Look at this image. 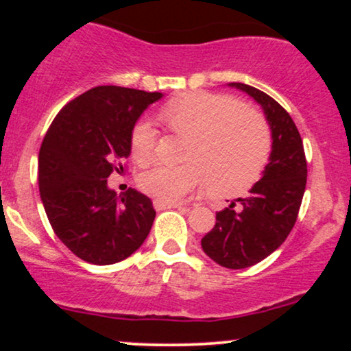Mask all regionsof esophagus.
Segmentation results:
<instances>
[{"mask_svg": "<svg viewBox=\"0 0 351 351\" xmlns=\"http://www.w3.org/2000/svg\"><path fill=\"white\" fill-rule=\"evenodd\" d=\"M153 206H155V209H158V211H162V209L183 208V204H181V203H167V201H160V199H155V201H153Z\"/></svg>", "mask_w": 351, "mask_h": 351, "instance_id": "obj_1", "label": "esophagus"}]
</instances>
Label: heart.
<instances>
[{
    "label": "heart",
    "mask_w": 351,
    "mask_h": 351,
    "mask_svg": "<svg viewBox=\"0 0 351 351\" xmlns=\"http://www.w3.org/2000/svg\"><path fill=\"white\" fill-rule=\"evenodd\" d=\"M175 134L188 136L180 167L158 165L140 176L147 195L175 203L209 180L217 196L247 191L263 175L271 153V134L264 119L228 95L195 92L175 99L160 112ZM155 128L138 122L130 138L132 156L147 163L155 153Z\"/></svg>",
    "instance_id": "b5f03b06"
}]
</instances>
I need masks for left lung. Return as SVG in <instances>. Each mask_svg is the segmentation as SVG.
Returning <instances> with one entry per match:
<instances>
[{
    "label": "left lung",
    "mask_w": 351,
    "mask_h": 351,
    "mask_svg": "<svg viewBox=\"0 0 351 351\" xmlns=\"http://www.w3.org/2000/svg\"><path fill=\"white\" fill-rule=\"evenodd\" d=\"M263 108L271 128V155L263 176L249 189L216 213V224L201 239V247L215 263L228 269H245L261 263L291 234L307 183V162L295 123L285 108L259 88L231 82Z\"/></svg>",
    "instance_id": "1"
}]
</instances>
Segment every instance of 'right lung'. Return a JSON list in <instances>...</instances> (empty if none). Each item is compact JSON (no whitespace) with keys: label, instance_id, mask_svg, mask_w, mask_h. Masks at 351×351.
<instances>
[{"label":"right lung","instance_id":"1","mask_svg":"<svg viewBox=\"0 0 351 351\" xmlns=\"http://www.w3.org/2000/svg\"><path fill=\"white\" fill-rule=\"evenodd\" d=\"M162 92L99 86L71 100L52 120L39 150V191L56 236L97 265L132 256L150 232L152 199L108 188L130 156L135 123Z\"/></svg>","mask_w":351,"mask_h":351}]
</instances>
